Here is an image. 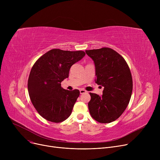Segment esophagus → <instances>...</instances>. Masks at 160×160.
<instances>
[{
    "label": "esophagus",
    "mask_w": 160,
    "mask_h": 160,
    "mask_svg": "<svg viewBox=\"0 0 160 160\" xmlns=\"http://www.w3.org/2000/svg\"><path fill=\"white\" fill-rule=\"evenodd\" d=\"M80 94L86 93V91L84 90V89H81L80 90Z\"/></svg>",
    "instance_id": "34e87169"
}]
</instances>
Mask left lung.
<instances>
[{
	"mask_svg": "<svg viewBox=\"0 0 160 160\" xmlns=\"http://www.w3.org/2000/svg\"><path fill=\"white\" fill-rule=\"evenodd\" d=\"M86 52L95 63V82L104 87L101 97L89 93V113L98 122H112L122 114L130 102L133 89L130 68L124 58L110 48Z\"/></svg>",
	"mask_w": 160,
	"mask_h": 160,
	"instance_id": "8db88e82",
	"label": "left lung"
}]
</instances>
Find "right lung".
I'll return each mask as SVG.
<instances>
[{
  "mask_svg": "<svg viewBox=\"0 0 160 160\" xmlns=\"http://www.w3.org/2000/svg\"><path fill=\"white\" fill-rule=\"evenodd\" d=\"M85 55L82 50L54 48L33 64L28 80V94L38 113L46 120L58 123L71 115L80 91L64 89L61 82L69 77L71 67Z\"/></svg>",
  "mask_w": 160,
  "mask_h": 160,
  "instance_id": "1",
  "label": "right lung"
}]
</instances>
